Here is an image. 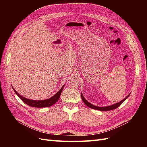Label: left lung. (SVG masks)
<instances>
[{
    "mask_svg": "<svg viewBox=\"0 0 147 147\" xmlns=\"http://www.w3.org/2000/svg\"><path fill=\"white\" fill-rule=\"evenodd\" d=\"M129 96V95H127L126 97L124 98L123 100H122L119 102L117 103V104H114V105H112L110 106H107V107H98V106H95L94 105H92V104H90L88 101L86 100L84 97L83 95H82V93H81V96H82V100L83 101L84 104L85 105H86L88 107H89L90 108H92L93 109H95V110H98V111H112V110H114V109H115L116 108H117L119 106H120L124 102V100L128 97Z\"/></svg>",
    "mask_w": 147,
    "mask_h": 147,
    "instance_id": "left-lung-1",
    "label": "left lung"
}]
</instances>
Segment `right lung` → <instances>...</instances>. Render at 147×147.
Segmentation results:
<instances>
[{
  "label": "right lung",
  "instance_id": "add662e5",
  "mask_svg": "<svg viewBox=\"0 0 147 147\" xmlns=\"http://www.w3.org/2000/svg\"><path fill=\"white\" fill-rule=\"evenodd\" d=\"M64 86H62L60 90H59V91L57 93H56V94H55L54 96H52L51 98L47 99V100H30V99L26 98L19 94V93L16 91L14 88H13V90H14V92L16 93V94L19 96V97H20L22 100H23L27 105H28L29 106H31V107L41 108V107H50V106L54 105L55 103L57 102L58 101L59 97H60L62 91L64 88Z\"/></svg>",
  "mask_w": 147,
  "mask_h": 147
}]
</instances>
